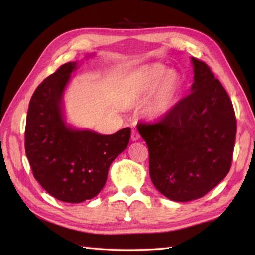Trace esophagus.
<instances>
[{
    "instance_id": "esophagus-1",
    "label": "esophagus",
    "mask_w": 255,
    "mask_h": 255,
    "mask_svg": "<svg viewBox=\"0 0 255 255\" xmlns=\"http://www.w3.org/2000/svg\"><path fill=\"white\" fill-rule=\"evenodd\" d=\"M140 138V135H139V132H138L136 129L135 130H132V132H131V139L133 140V141H136V140H138Z\"/></svg>"
}]
</instances>
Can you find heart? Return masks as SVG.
Returning a JSON list of instances; mask_svg holds the SVG:
<instances>
[{
  "instance_id": "b5f03b06",
  "label": "heart",
  "mask_w": 255,
  "mask_h": 255,
  "mask_svg": "<svg viewBox=\"0 0 255 255\" xmlns=\"http://www.w3.org/2000/svg\"><path fill=\"white\" fill-rule=\"evenodd\" d=\"M181 88V81L175 72H169L161 64L145 67L133 75L125 86L124 99L127 103L144 100L154 91L148 111L153 117H161L173 106Z\"/></svg>"
}]
</instances>
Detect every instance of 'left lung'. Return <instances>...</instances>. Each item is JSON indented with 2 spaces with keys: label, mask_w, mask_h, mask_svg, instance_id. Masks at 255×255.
Masks as SVG:
<instances>
[{
  "label": "left lung",
  "mask_w": 255,
  "mask_h": 255,
  "mask_svg": "<svg viewBox=\"0 0 255 255\" xmlns=\"http://www.w3.org/2000/svg\"><path fill=\"white\" fill-rule=\"evenodd\" d=\"M191 93L156 123L138 131L149 153V175L162 195L185 202L207 195L230 171L236 135L235 112L211 68L191 57Z\"/></svg>",
  "instance_id": "1"
}]
</instances>
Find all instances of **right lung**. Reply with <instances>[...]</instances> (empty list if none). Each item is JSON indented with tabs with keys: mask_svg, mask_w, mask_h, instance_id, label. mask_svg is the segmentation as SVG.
I'll return each instance as SVG.
<instances>
[{
	"mask_svg": "<svg viewBox=\"0 0 255 255\" xmlns=\"http://www.w3.org/2000/svg\"><path fill=\"white\" fill-rule=\"evenodd\" d=\"M76 62L60 66L38 85L29 103L24 147L32 173L56 199L79 204L105 187L110 164L126 149L130 128L112 135L76 130L64 122L62 100Z\"/></svg>",
	"mask_w": 255,
	"mask_h": 255,
	"instance_id": "add662e5",
	"label": "right lung"
}]
</instances>
